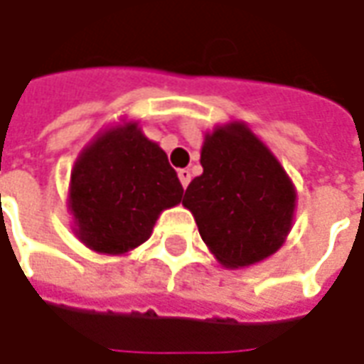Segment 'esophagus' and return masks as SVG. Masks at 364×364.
Listing matches in <instances>:
<instances>
[{"mask_svg": "<svg viewBox=\"0 0 364 364\" xmlns=\"http://www.w3.org/2000/svg\"><path fill=\"white\" fill-rule=\"evenodd\" d=\"M178 178H180V184H182L184 188L190 184V172L186 168H184V170H178Z\"/></svg>", "mask_w": 364, "mask_h": 364, "instance_id": "obj_1", "label": "esophagus"}]
</instances>
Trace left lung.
Listing matches in <instances>:
<instances>
[{
  "mask_svg": "<svg viewBox=\"0 0 364 364\" xmlns=\"http://www.w3.org/2000/svg\"><path fill=\"white\" fill-rule=\"evenodd\" d=\"M203 174L186 188L208 251L227 269L255 265L286 243L296 210V186L272 149L243 121L204 135Z\"/></svg>",
  "mask_w": 364,
  "mask_h": 364,
  "instance_id": "1",
  "label": "left lung"
}]
</instances>
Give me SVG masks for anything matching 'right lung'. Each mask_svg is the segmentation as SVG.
Returning a JSON list of instances; mask_svg holds the SVG:
<instances>
[{"label": "right lung", "instance_id": "right-lung-1", "mask_svg": "<svg viewBox=\"0 0 364 364\" xmlns=\"http://www.w3.org/2000/svg\"><path fill=\"white\" fill-rule=\"evenodd\" d=\"M184 188L166 151L137 121L107 127L78 154L70 172L68 210L80 243L103 255H125L146 243Z\"/></svg>", "mask_w": 364, "mask_h": 364}]
</instances>
